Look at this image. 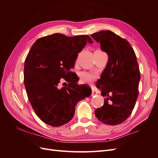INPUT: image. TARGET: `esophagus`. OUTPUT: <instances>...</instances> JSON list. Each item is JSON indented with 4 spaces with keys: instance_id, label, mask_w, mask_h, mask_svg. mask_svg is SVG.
<instances>
[{
    "instance_id": "esophagus-1",
    "label": "esophagus",
    "mask_w": 158,
    "mask_h": 158,
    "mask_svg": "<svg viewBox=\"0 0 158 158\" xmlns=\"http://www.w3.org/2000/svg\"><path fill=\"white\" fill-rule=\"evenodd\" d=\"M92 95H96V94H98V93H97L96 91H95V89H94V88H92Z\"/></svg>"
}]
</instances>
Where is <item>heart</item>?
<instances>
[{
  "mask_svg": "<svg viewBox=\"0 0 158 158\" xmlns=\"http://www.w3.org/2000/svg\"><path fill=\"white\" fill-rule=\"evenodd\" d=\"M80 80L82 83H91L94 81L95 76L89 73H86V72H82L80 74Z\"/></svg>",
  "mask_w": 158,
  "mask_h": 158,
  "instance_id": "1",
  "label": "heart"
}]
</instances>
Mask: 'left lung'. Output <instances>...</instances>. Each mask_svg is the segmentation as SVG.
Masks as SVG:
<instances>
[{
    "label": "left lung",
    "instance_id": "1",
    "mask_svg": "<svg viewBox=\"0 0 158 158\" xmlns=\"http://www.w3.org/2000/svg\"><path fill=\"white\" fill-rule=\"evenodd\" d=\"M91 36L108 55L106 67L95 85L106 98L95 114L106 125H118L131 115L138 95L140 73L135 52L125 39L111 31Z\"/></svg>",
    "mask_w": 158,
    "mask_h": 158
}]
</instances>
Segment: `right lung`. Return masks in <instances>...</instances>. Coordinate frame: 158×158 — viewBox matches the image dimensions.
Returning <instances> with one entry per match:
<instances>
[{
	"label": "right lung",
	"mask_w": 158,
	"mask_h": 158,
	"mask_svg": "<svg viewBox=\"0 0 158 158\" xmlns=\"http://www.w3.org/2000/svg\"><path fill=\"white\" fill-rule=\"evenodd\" d=\"M88 43L94 41L86 35L54 33L38 39L28 52L23 71L26 93L35 114L47 125L60 127L69 123L76 104L88 96L84 85H78L70 72ZM62 78L68 85L60 88Z\"/></svg>",
	"instance_id": "right-lung-1"
}]
</instances>
